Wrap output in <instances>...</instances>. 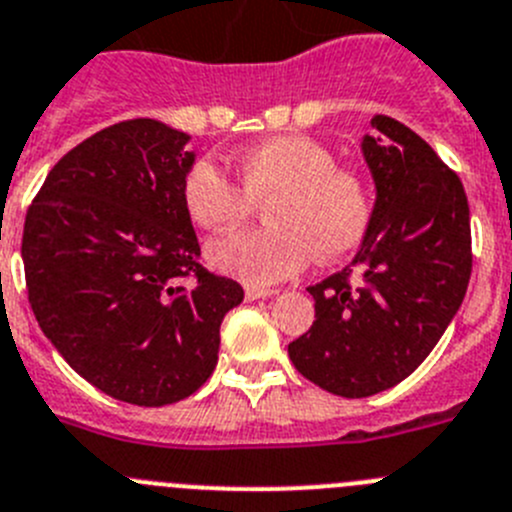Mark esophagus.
<instances>
[{
    "label": "esophagus",
    "mask_w": 512,
    "mask_h": 512,
    "mask_svg": "<svg viewBox=\"0 0 512 512\" xmlns=\"http://www.w3.org/2000/svg\"><path fill=\"white\" fill-rule=\"evenodd\" d=\"M274 289H259V287H248L246 289V299L248 302H256V299H269L274 297Z\"/></svg>",
    "instance_id": "esophagus-1"
}]
</instances>
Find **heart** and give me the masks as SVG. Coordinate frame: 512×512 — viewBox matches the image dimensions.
I'll use <instances>...</instances> for the list:
<instances>
[{
	"label": "heart",
	"mask_w": 512,
	"mask_h": 512,
	"mask_svg": "<svg viewBox=\"0 0 512 512\" xmlns=\"http://www.w3.org/2000/svg\"><path fill=\"white\" fill-rule=\"evenodd\" d=\"M241 187L213 159H195L180 182L182 208L205 231H231L266 204L264 228L210 243L218 271L251 287H269L304 269L309 256L322 264L360 246L373 220V190L360 172L337 167L327 144L302 134H281L236 154Z\"/></svg>",
	"instance_id": "obj_1"
}]
</instances>
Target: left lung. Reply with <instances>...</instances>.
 <instances>
[{"mask_svg":"<svg viewBox=\"0 0 512 512\" xmlns=\"http://www.w3.org/2000/svg\"><path fill=\"white\" fill-rule=\"evenodd\" d=\"M363 157L375 182L373 220L345 266L309 287L314 322L289 342L294 368L342 398H365L409 378L462 304L472 274L470 205L424 139L373 116Z\"/></svg>","mask_w":512,"mask_h":512,"instance_id":"8db88e82","label":"left lung"}]
</instances>
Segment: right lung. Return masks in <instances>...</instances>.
I'll list each match as a JSON object with an SVG mask.
<instances>
[{"instance_id": "1", "label": "right lung", "mask_w": 512, "mask_h": 512, "mask_svg": "<svg viewBox=\"0 0 512 512\" xmlns=\"http://www.w3.org/2000/svg\"><path fill=\"white\" fill-rule=\"evenodd\" d=\"M187 142L154 119L101 129L50 170L22 233L37 325L91 386L137 406L198 391L243 302L238 281L200 264L180 198Z\"/></svg>"}]
</instances>
